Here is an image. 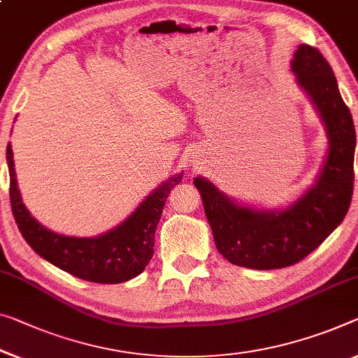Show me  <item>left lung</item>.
I'll return each instance as SVG.
<instances>
[{
  "mask_svg": "<svg viewBox=\"0 0 358 358\" xmlns=\"http://www.w3.org/2000/svg\"><path fill=\"white\" fill-rule=\"evenodd\" d=\"M291 70L315 103L329 137V152L317 184L285 211H256L196 178L216 248L240 267L271 271L298 264L343 222L354 194L355 128L339 94L336 76L317 48L301 45Z\"/></svg>",
  "mask_w": 358,
  "mask_h": 358,
  "instance_id": "1",
  "label": "left lung"
}]
</instances>
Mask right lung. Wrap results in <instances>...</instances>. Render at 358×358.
Here are the masks:
<instances>
[{
  "mask_svg": "<svg viewBox=\"0 0 358 358\" xmlns=\"http://www.w3.org/2000/svg\"><path fill=\"white\" fill-rule=\"evenodd\" d=\"M6 158L10 208L22 236L33 251L86 282L122 283L142 273L153 256L155 230L164 203L173 187L180 182L182 174L163 182L117 229L97 238H75L54 234L30 216L20 200L10 144L6 148Z\"/></svg>",
  "mask_w": 358,
  "mask_h": 358,
  "instance_id": "obj_1",
  "label": "right lung"
}]
</instances>
